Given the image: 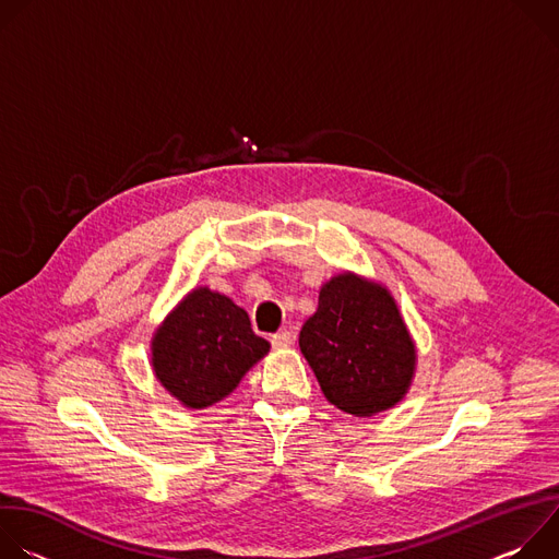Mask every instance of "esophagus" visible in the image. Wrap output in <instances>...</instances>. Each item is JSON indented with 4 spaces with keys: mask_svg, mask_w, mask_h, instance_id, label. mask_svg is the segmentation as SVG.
Segmentation results:
<instances>
[{
    "mask_svg": "<svg viewBox=\"0 0 559 559\" xmlns=\"http://www.w3.org/2000/svg\"><path fill=\"white\" fill-rule=\"evenodd\" d=\"M292 334L289 332H278V334H274L272 336V347L274 349H285V347H289L292 345Z\"/></svg>",
    "mask_w": 559,
    "mask_h": 559,
    "instance_id": "34e87169",
    "label": "esophagus"
}]
</instances>
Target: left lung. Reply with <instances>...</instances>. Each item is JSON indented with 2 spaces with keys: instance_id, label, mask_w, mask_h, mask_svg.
I'll list each match as a JSON object with an SVG mask.
<instances>
[{
  "instance_id": "8db88e82",
  "label": "left lung",
  "mask_w": 559,
  "mask_h": 559,
  "mask_svg": "<svg viewBox=\"0 0 559 559\" xmlns=\"http://www.w3.org/2000/svg\"><path fill=\"white\" fill-rule=\"evenodd\" d=\"M298 345L328 401L358 418L401 403L416 371V345L393 296L349 272L321 287Z\"/></svg>"
}]
</instances>
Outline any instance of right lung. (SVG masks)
<instances>
[{
  "instance_id": "add662e5",
  "label": "right lung",
  "mask_w": 559,
  "mask_h": 559,
  "mask_svg": "<svg viewBox=\"0 0 559 559\" xmlns=\"http://www.w3.org/2000/svg\"><path fill=\"white\" fill-rule=\"evenodd\" d=\"M270 352L250 316L207 287L192 289L152 338V369L183 407L205 409L229 395Z\"/></svg>"
}]
</instances>
